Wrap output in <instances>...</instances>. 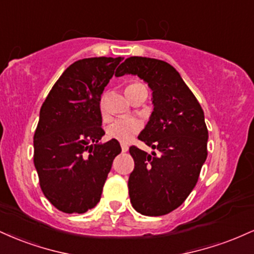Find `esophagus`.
Instances as JSON below:
<instances>
[{
	"label": "esophagus",
	"mask_w": 254,
	"mask_h": 254,
	"mask_svg": "<svg viewBox=\"0 0 254 254\" xmlns=\"http://www.w3.org/2000/svg\"><path fill=\"white\" fill-rule=\"evenodd\" d=\"M121 147H122V151H123V153H125V151H127V150H129V147H127V144L122 143V144H121Z\"/></svg>",
	"instance_id": "1"
}]
</instances>
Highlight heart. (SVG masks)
<instances>
[{"mask_svg":"<svg viewBox=\"0 0 254 254\" xmlns=\"http://www.w3.org/2000/svg\"><path fill=\"white\" fill-rule=\"evenodd\" d=\"M142 86H144V84H142L141 82H131L127 84V88H125V93H129L132 89L138 88V87H142ZM100 109H101V112L104 113L103 101L100 103ZM141 129H142L141 121H138V119L136 118H131V117H122L111 122L109 127H107L106 132L110 138L117 139L119 142L127 143V142H129L130 139L132 138V137L135 136Z\"/></svg>","mask_w":254,"mask_h":254,"instance_id":"heart-1","label":"heart"}]
</instances>
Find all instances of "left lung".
Returning a JSON list of instances; mask_svg holds the SVG:
<instances>
[{
	"instance_id": "1",
	"label": "left lung",
	"mask_w": 254,
	"mask_h": 254,
	"mask_svg": "<svg viewBox=\"0 0 254 254\" xmlns=\"http://www.w3.org/2000/svg\"><path fill=\"white\" fill-rule=\"evenodd\" d=\"M137 75L153 90L154 110L138 139L151 154L130 147L135 168L129 177L133 209L161 216L184 203L196 186L206 160L208 129L199 103L171 64L147 57H129L116 76Z\"/></svg>"
}]
</instances>
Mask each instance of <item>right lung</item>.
Instances as JSON below:
<instances>
[{
  "instance_id": "obj_1",
  "label": "right lung",
  "mask_w": 254,
  "mask_h": 254,
  "mask_svg": "<svg viewBox=\"0 0 254 254\" xmlns=\"http://www.w3.org/2000/svg\"><path fill=\"white\" fill-rule=\"evenodd\" d=\"M122 57L83 58L64 70L44 101L33 137L44 196L58 210L83 214L100 200L117 139L101 144L100 100Z\"/></svg>"
}]
</instances>
